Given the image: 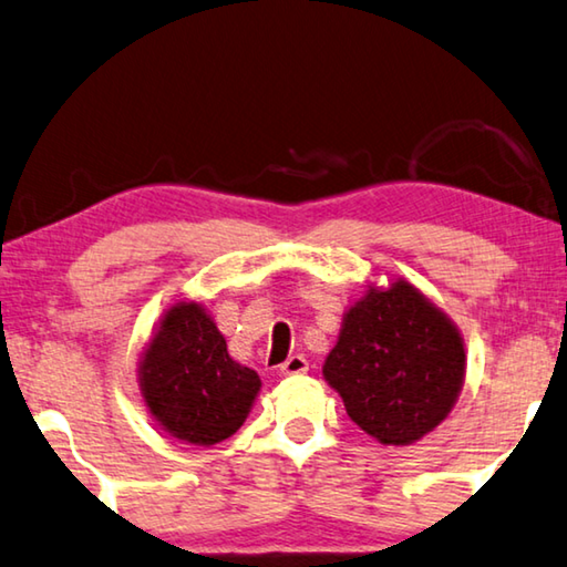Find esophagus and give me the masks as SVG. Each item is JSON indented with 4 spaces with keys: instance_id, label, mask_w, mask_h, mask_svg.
I'll list each match as a JSON object with an SVG mask.
<instances>
[{
    "instance_id": "esophagus-1",
    "label": "esophagus",
    "mask_w": 567,
    "mask_h": 567,
    "mask_svg": "<svg viewBox=\"0 0 567 567\" xmlns=\"http://www.w3.org/2000/svg\"><path fill=\"white\" fill-rule=\"evenodd\" d=\"M307 370H310V362H307L305 354H292V358H287L280 364L282 375H305Z\"/></svg>"
}]
</instances>
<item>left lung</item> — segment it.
Returning a JSON list of instances; mask_svg holds the SVG:
<instances>
[{
	"instance_id": "left-lung-1",
	"label": "left lung",
	"mask_w": 567,
	"mask_h": 567,
	"mask_svg": "<svg viewBox=\"0 0 567 567\" xmlns=\"http://www.w3.org/2000/svg\"><path fill=\"white\" fill-rule=\"evenodd\" d=\"M322 375L360 430L382 445H412L455 408L465 342L415 285H368L344 312Z\"/></svg>"
}]
</instances>
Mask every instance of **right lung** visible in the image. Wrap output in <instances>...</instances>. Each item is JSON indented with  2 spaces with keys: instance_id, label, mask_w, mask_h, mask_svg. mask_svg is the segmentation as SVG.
<instances>
[{
  "instance_id": "obj_1",
  "label": "right lung",
  "mask_w": 567,
  "mask_h": 567,
  "mask_svg": "<svg viewBox=\"0 0 567 567\" xmlns=\"http://www.w3.org/2000/svg\"><path fill=\"white\" fill-rule=\"evenodd\" d=\"M137 372L157 425L205 447L243 427L262 388L255 370L229 358L225 334L199 302H177L162 315Z\"/></svg>"
}]
</instances>
